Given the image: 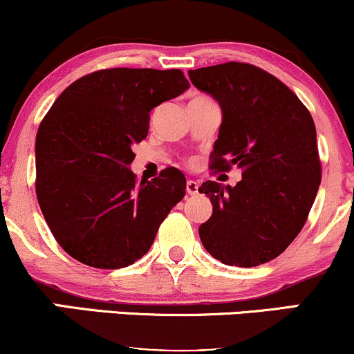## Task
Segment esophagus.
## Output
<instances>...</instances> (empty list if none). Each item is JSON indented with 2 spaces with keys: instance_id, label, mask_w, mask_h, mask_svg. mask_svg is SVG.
<instances>
[{
  "instance_id": "34e87169",
  "label": "esophagus",
  "mask_w": 354,
  "mask_h": 354,
  "mask_svg": "<svg viewBox=\"0 0 354 354\" xmlns=\"http://www.w3.org/2000/svg\"><path fill=\"white\" fill-rule=\"evenodd\" d=\"M198 188H200V185H198L196 181H188L186 183V193L189 194V196H194V194H198Z\"/></svg>"
}]
</instances>
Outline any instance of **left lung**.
I'll list each match as a JSON object with an SVG mask.
<instances>
[{"instance_id": "left-lung-1", "label": "left lung", "mask_w": 354, "mask_h": 354, "mask_svg": "<svg viewBox=\"0 0 354 354\" xmlns=\"http://www.w3.org/2000/svg\"><path fill=\"white\" fill-rule=\"evenodd\" d=\"M191 83L223 111L209 168L241 169L236 186L206 181L213 205L200 226L206 251L230 266L271 261L298 236L321 183L315 121L286 84L248 63L188 71Z\"/></svg>"}]
</instances>
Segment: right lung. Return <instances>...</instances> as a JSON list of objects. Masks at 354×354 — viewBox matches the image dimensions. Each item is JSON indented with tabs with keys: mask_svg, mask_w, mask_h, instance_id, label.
<instances>
[{
	"mask_svg": "<svg viewBox=\"0 0 354 354\" xmlns=\"http://www.w3.org/2000/svg\"><path fill=\"white\" fill-rule=\"evenodd\" d=\"M189 88L181 70L109 68L76 80L36 135V196L58 245L83 265L118 270L151 248L185 198L186 178L166 168L151 181L129 169L149 113Z\"/></svg>",
	"mask_w": 354,
	"mask_h": 354,
	"instance_id": "right-lung-1",
	"label": "right lung"
}]
</instances>
